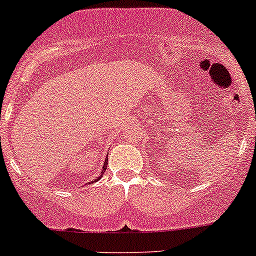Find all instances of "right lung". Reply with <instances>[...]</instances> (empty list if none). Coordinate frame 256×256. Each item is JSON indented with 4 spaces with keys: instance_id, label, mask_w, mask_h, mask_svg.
Listing matches in <instances>:
<instances>
[{
    "instance_id": "1",
    "label": "right lung",
    "mask_w": 256,
    "mask_h": 256,
    "mask_svg": "<svg viewBox=\"0 0 256 256\" xmlns=\"http://www.w3.org/2000/svg\"><path fill=\"white\" fill-rule=\"evenodd\" d=\"M106 164H106V160H105V164H104V166H102V174H100V176L96 178V180H100V178H102V174H104L105 170H106Z\"/></svg>"
}]
</instances>
